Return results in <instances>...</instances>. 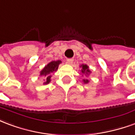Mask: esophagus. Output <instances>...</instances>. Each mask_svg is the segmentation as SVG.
<instances>
[{"mask_svg":"<svg viewBox=\"0 0 135 135\" xmlns=\"http://www.w3.org/2000/svg\"><path fill=\"white\" fill-rule=\"evenodd\" d=\"M73 62V58H68L67 59V62L68 64H72Z\"/></svg>","mask_w":135,"mask_h":135,"instance_id":"obj_1","label":"esophagus"}]
</instances>
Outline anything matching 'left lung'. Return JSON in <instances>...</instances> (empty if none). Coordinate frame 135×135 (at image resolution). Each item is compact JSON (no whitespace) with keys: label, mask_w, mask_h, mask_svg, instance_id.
Segmentation results:
<instances>
[{"label":"left lung","mask_w":135,"mask_h":135,"mask_svg":"<svg viewBox=\"0 0 135 135\" xmlns=\"http://www.w3.org/2000/svg\"><path fill=\"white\" fill-rule=\"evenodd\" d=\"M82 73H86V74H88L89 73H90V70H89V69H88V67L86 65H82ZM83 81L85 83H87L88 82V80H83Z\"/></svg>","instance_id":"8db88e82"}]
</instances>
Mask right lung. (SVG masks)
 <instances>
[{"instance_id": "obj_1", "label": "right lung", "mask_w": 135, "mask_h": 135, "mask_svg": "<svg viewBox=\"0 0 135 135\" xmlns=\"http://www.w3.org/2000/svg\"><path fill=\"white\" fill-rule=\"evenodd\" d=\"M61 61L57 60V61H52L50 63L48 64L45 67V68L42 70L41 73H40V75H45L46 76V82H45V84H47L50 82V78H51V75L50 74L52 73V72H55L58 68V66L60 64Z\"/></svg>"}]
</instances>
